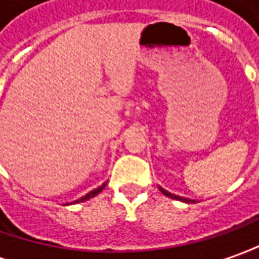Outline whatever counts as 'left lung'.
<instances>
[{
	"label": "left lung",
	"instance_id": "8db88e82",
	"mask_svg": "<svg viewBox=\"0 0 259 259\" xmlns=\"http://www.w3.org/2000/svg\"><path fill=\"white\" fill-rule=\"evenodd\" d=\"M159 191L162 192L165 196H167V198H172V199H176V201H182V202H186V203H193L195 201H192V199H188V198H182V196H178V195H174V193H170V192L165 191L163 188H160L159 186Z\"/></svg>",
	"mask_w": 259,
	"mask_h": 259
}]
</instances>
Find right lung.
Instances as JSON below:
<instances>
[{
	"mask_svg": "<svg viewBox=\"0 0 259 259\" xmlns=\"http://www.w3.org/2000/svg\"><path fill=\"white\" fill-rule=\"evenodd\" d=\"M106 185H107V182H104L102 186H99L97 189H93L92 192H89L87 195H84L83 198H80V199H77V201H74V202H76V203H78V202H84V201H87V199H90V198H94L96 195H99V193H100V192L104 189V186H106ZM67 205H68V203H67Z\"/></svg>",
	"mask_w": 259,
	"mask_h": 259,
	"instance_id": "right-lung-1",
	"label": "right lung"
}]
</instances>
